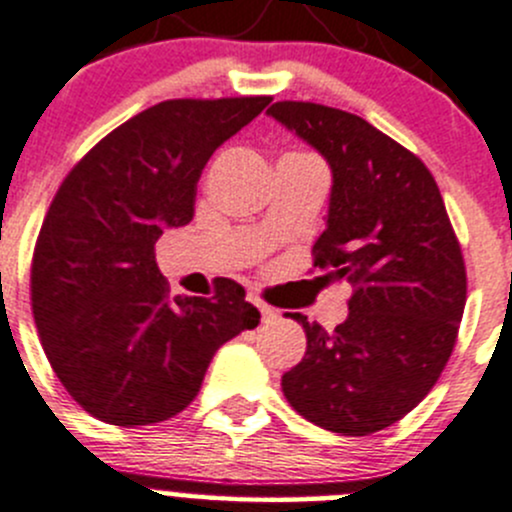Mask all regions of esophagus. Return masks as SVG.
<instances>
[{"instance_id":"esophagus-1","label":"esophagus","mask_w":512,"mask_h":512,"mask_svg":"<svg viewBox=\"0 0 512 512\" xmlns=\"http://www.w3.org/2000/svg\"><path fill=\"white\" fill-rule=\"evenodd\" d=\"M249 301L254 303L258 311H261L263 318H273V316H276V308H271L266 301H261V298H258V296H249Z\"/></svg>"}]
</instances>
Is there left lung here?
<instances>
[{
	"instance_id": "left-lung-1",
	"label": "left lung",
	"mask_w": 512,
	"mask_h": 512,
	"mask_svg": "<svg viewBox=\"0 0 512 512\" xmlns=\"http://www.w3.org/2000/svg\"><path fill=\"white\" fill-rule=\"evenodd\" d=\"M268 114L331 166L313 268L353 291L333 331L288 313L306 331V356L283 373V396L331 433L371 435L408 416L443 373L468 291L463 251L433 174L406 146L333 106L276 101Z\"/></svg>"
}]
</instances>
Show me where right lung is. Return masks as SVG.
<instances>
[{
    "mask_svg": "<svg viewBox=\"0 0 512 512\" xmlns=\"http://www.w3.org/2000/svg\"><path fill=\"white\" fill-rule=\"evenodd\" d=\"M268 101H161L106 134L59 186L34 246L32 313L57 378L99 421H169L196 398L214 353L258 326L231 278L211 298H171L154 246L194 219L206 161Z\"/></svg>",
    "mask_w": 512,
    "mask_h": 512,
    "instance_id": "right-lung-1",
    "label": "right lung"
}]
</instances>
